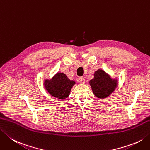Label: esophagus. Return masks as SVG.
<instances>
[{
    "mask_svg": "<svg viewBox=\"0 0 150 150\" xmlns=\"http://www.w3.org/2000/svg\"><path fill=\"white\" fill-rule=\"evenodd\" d=\"M79 83H80L81 84H84V83H85V79H84V78H83V77H79Z\"/></svg>",
    "mask_w": 150,
    "mask_h": 150,
    "instance_id": "esophagus-1",
    "label": "esophagus"
}]
</instances>
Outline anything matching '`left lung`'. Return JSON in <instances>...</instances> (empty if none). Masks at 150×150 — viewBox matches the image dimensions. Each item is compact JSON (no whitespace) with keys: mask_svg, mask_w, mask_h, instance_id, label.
<instances>
[{"mask_svg":"<svg viewBox=\"0 0 150 150\" xmlns=\"http://www.w3.org/2000/svg\"><path fill=\"white\" fill-rule=\"evenodd\" d=\"M93 94L99 99L107 98L117 86V81L112 79L103 70L98 69L94 73V78L90 81Z\"/></svg>","mask_w":150,"mask_h":150,"instance_id":"8db88e82","label":"left lung"}]
</instances>
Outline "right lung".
I'll use <instances>...</instances> for the list:
<instances>
[{
	"mask_svg": "<svg viewBox=\"0 0 150 150\" xmlns=\"http://www.w3.org/2000/svg\"><path fill=\"white\" fill-rule=\"evenodd\" d=\"M74 81H70L64 73H57L51 80L44 82V86L49 93L55 98L64 99L69 96Z\"/></svg>",
	"mask_w": 150,
	"mask_h": 150,
	"instance_id": "obj_1",
	"label": "right lung"
}]
</instances>
